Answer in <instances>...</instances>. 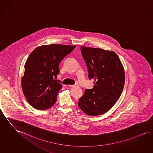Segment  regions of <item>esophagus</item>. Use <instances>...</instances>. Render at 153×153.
<instances>
[{"mask_svg":"<svg viewBox=\"0 0 153 153\" xmlns=\"http://www.w3.org/2000/svg\"><path fill=\"white\" fill-rule=\"evenodd\" d=\"M68 87H75V86H78L77 85H68Z\"/></svg>","mask_w":153,"mask_h":153,"instance_id":"esophagus-1","label":"esophagus"}]
</instances>
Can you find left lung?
<instances>
[{"label": "left lung", "mask_w": 153, "mask_h": 153, "mask_svg": "<svg viewBox=\"0 0 153 153\" xmlns=\"http://www.w3.org/2000/svg\"><path fill=\"white\" fill-rule=\"evenodd\" d=\"M80 51L88 71L94 79L92 89H86L78 106L88 116L106 113L117 102L124 89L125 71L117 54L100 48L81 46Z\"/></svg>", "instance_id": "obj_1"}]
</instances>
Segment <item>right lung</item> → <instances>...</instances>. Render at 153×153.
Here are the masks:
<instances>
[{
	"label": "right lung",
	"instance_id": "1",
	"mask_svg": "<svg viewBox=\"0 0 153 153\" xmlns=\"http://www.w3.org/2000/svg\"><path fill=\"white\" fill-rule=\"evenodd\" d=\"M76 46L51 44L40 46L32 51L25 63L22 78L24 96L33 107L44 111L56 102L62 85L56 80L59 65Z\"/></svg>",
	"mask_w": 153,
	"mask_h": 153
}]
</instances>
